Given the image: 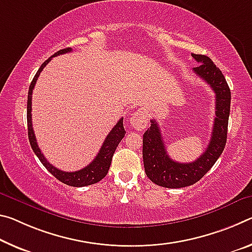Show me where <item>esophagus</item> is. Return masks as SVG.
I'll return each instance as SVG.
<instances>
[{
  "mask_svg": "<svg viewBox=\"0 0 252 252\" xmlns=\"http://www.w3.org/2000/svg\"><path fill=\"white\" fill-rule=\"evenodd\" d=\"M130 125L137 130L145 129L148 125V115L146 112L143 110H138L137 112H134L130 118Z\"/></svg>",
  "mask_w": 252,
  "mask_h": 252,
  "instance_id": "34e87169",
  "label": "esophagus"
}]
</instances>
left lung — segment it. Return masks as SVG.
Segmentation results:
<instances>
[{
    "instance_id": "8db88e82",
    "label": "left lung",
    "mask_w": 252,
    "mask_h": 252,
    "mask_svg": "<svg viewBox=\"0 0 252 252\" xmlns=\"http://www.w3.org/2000/svg\"><path fill=\"white\" fill-rule=\"evenodd\" d=\"M201 65L194 73L205 81L215 93V119L210 143L195 161L177 162L166 151L159 125L151 120V126L143 134L142 157L147 177L156 185L167 189H181L197 183L209 171L224 150L230 115L231 92L222 71L205 55L191 54Z\"/></svg>"
}]
</instances>
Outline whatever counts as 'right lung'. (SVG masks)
<instances>
[{
	"label": "right lung",
	"mask_w": 252,
	"mask_h": 252,
	"mask_svg": "<svg viewBox=\"0 0 252 252\" xmlns=\"http://www.w3.org/2000/svg\"><path fill=\"white\" fill-rule=\"evenodd\" d=\"M71 48H65V49H62L56 53L55 55L51 56L47 59V61L40 66L38 69L37 74L34 75L32 82L30 84L29 92H28V104H27V121H28V135H29V141L31 148H32L33 153L35 156L39 158V160L41 161L43 166L46 167V169L49 171L50 174H53L54 176L61 181L62 183L66 184V185L73 186V187H83V186H89L92 184L98 183L101 179L106 176L107 171L110 169L112 157L115 153V149H117L118 145L120 141L122 140L123 137L126 134V130L123 127V118H121L118 121L117 125L114 126L113 129L110 131V133L106 135L104 142H103V146L99 149L98 154L93 161H92L90 165L84 167L83 169H79L77 171H63L58 168H56L51 163L47 160L45 156L42 155L41 150L37 143V139H35V135L33 132L32 127V118H31V99H32V91L34 89L35 83H37V79L39 77L40 73H41L42 69L45 68L48 63L51 61V58L56 57V56L70 53Z\"/></svg>",
	"instance_id": "add662e5"
}]
</instances>
